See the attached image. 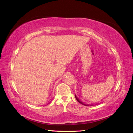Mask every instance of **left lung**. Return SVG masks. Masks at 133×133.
I'll return each mask as SVG.
<instances>
[{"label":"left lung","mask_w":133,"mask_h":133,"mask_svg":"<svg viewBox=\"0 0 133 133\" xmlns=\"http://www.w3.org/2000/svg\"><path fill=\"white\" fill-rule=\"evenodd\" d=\"M75 98H76V100H77V101L79 102V103H80V104H82V105H85V106H89L88 105V104H84L83 102H82L81 101H80V100H79V99L78 98V97L77 96H76V95H75Z\"/></svg>","instance_id":"1"}]
</instances>
